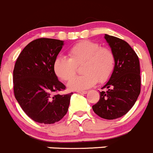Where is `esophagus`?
I'll list each match as a JSON object with an SVG mask.
<instances>
[{
	"instance_id": "34e87169",
	"label": "esophagus",
	"mask_w": 153,
	"mask_h": 153,
	"mask_svg": "<svg viewBox=\"0 0 153 153\" xmlns=\"http://www.w3.org/2000/svg\"><path fill=\"white\" fill-rule=\"evenodd\" d=\"M76 92H78V93H81V94H86V92H87V91H86V90H77Z\"/></svg>"
}]
</instances>
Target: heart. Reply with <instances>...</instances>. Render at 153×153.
Segmentation results:
<instances>
[{
  "instance_id": "1",
  "label": "heart",
  "mask_w": 153,
  "mask_h": 153,
  "mask_svg": "<svg viewBox=\"0 0 153 153\" xmlns=\"http://www.w3.org/2000/svg\"><path fill=\"white\" fill-rule=\"evenodd\" d=\"M69 58L58 57L53 64L55 75L64 81L75 76L77 67L81 66L84 73L74 78L68 84L69 89L83 90L95 85L98 81L103 84L112 76L115 67V56L110 49L101 47L98 43L82 41L68 50Z\"/></svg>"
}]
</instances>
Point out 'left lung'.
<instances>
[{"instance_id": "8db88e82", "label": "left lung", "mask_w": 153, "mask_h": 153, "mask_svg": "<svg viewBox=\"0 0 153 153\" xmlns=\"http://www.w3.org/2000/svg\"><path fill=\"white\" fill-rule=\"evenodd\" d=\"M106 41L115 56V67L109 81L100 92V99L92 106L95 114L104 119L120 118L129 112L141 92L138 57L122 39L105 35Z\"/></svg>"}]
</instances>
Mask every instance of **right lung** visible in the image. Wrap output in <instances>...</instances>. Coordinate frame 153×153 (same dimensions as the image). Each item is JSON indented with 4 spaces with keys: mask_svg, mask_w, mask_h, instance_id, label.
<instances>
[{
    "mask_svg": "<svg viewBox=\"0 0 153 153\" xmlns=\"http://www.w3.org/2000/svg\"><path fill=\"white\" fill-rule=\"evenodd\" d=\"M64 41L41 38L26 46L13 70L14 95L26 114L41 124L58 122L67 114L72 92L55 94L66 86L58 80L53 64Z\"/></svg>",
    "mask_w": 153,
    "mask_h": 153,
    "instance_id": "1",
    "label": "right lung"
}]
</instances>
